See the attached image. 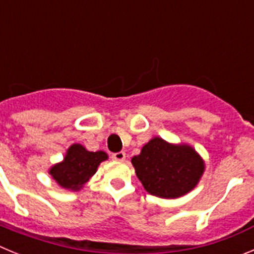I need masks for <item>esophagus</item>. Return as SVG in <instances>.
<instances>
[{
  "mask_svg": "<svg viewBox=\"0 0 254 254\" xmlns=\"http://www.w3.org/2000/svg\"><path fill=\"white\" fill-rule=\"evenodd\" d=\"M112 159H114V160H125L126 159V152L125 151H118V152H113L112 154Z\"/></svg>",
  "mask_w": 254,
  "mask_h": 254,
  "instance_id": "1",
  "label": "esophagus"
}]
</instances>
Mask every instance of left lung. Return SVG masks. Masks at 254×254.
I'll return each instance as SVG.
<instances>
[{
    "label": "left lung",
    "instance_id": "8db88e82",
    "mask_svg": "<svg viewBox=\"0 0 254 254\" xmlns=\"http://www.w3.org/2000/svg\"><path fill=\"white\" fill-rule=\"evenodd\" d=\"M132 165L145 190L161 198H176L193 190L205 168L192 147L170 145L159 137L132 158Z\"/></svg>",
    "mask_w": 254,
    "mask_h": 254
}]
</instances>
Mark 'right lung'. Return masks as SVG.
I'll return each instance as SVG.
<instances>
[{"mask_svg": "<svg viewBox=\"0 0 254 254\" xmlns=\"http://www.w3.org/2000/svg\"><path fill=\"white\" fill-rule=\"evenodd\" d=\"M104 151H87L81 145H72L67 151L64 160L49 170L58 185L69 190H80L96 172L102 161L107 160Z\"/></svg>", "mask_w": 254, "mask_h": 254, "instance_id": "obj_1", "label": "right lung"}]
</instances>
